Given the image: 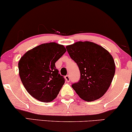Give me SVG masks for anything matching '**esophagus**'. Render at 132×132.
I'll return each mask as SVG.
<instances>
[{"instance_id": "esophagus-1", "label": "esophagus", "mask_w": 132, "mask_h": 132, "mask_svg": "<svg viewBox=\"0 0 132 132\" xmlns=\"http://www.w3.org/2000/svg\"><path fill=\"white\" fill-rule=\"evenodd\" d=\"M65 80H66V81H67V82H69V81H70V77H69V76H65Z\"/></svg>"}]
</instances>
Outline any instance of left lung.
Instances as JSON below:
<instances>
[{"instance_id": "8db88e82", "label": "left lung", "mask_w": 132, "mask_h": 132, "mask_svg": "<svg viewBox=\"0 0 132 132\" xmlns=\"http://www.w3.org/2000/svg\"><path fill=\"white\" fill-rule=\"evenodd\" d=\"M66 47L80 72V79L72 88L84 101L99 99L106 92L114 77L113 56L103 47L90 41H78Z\"/></svg>"}]
</instances>
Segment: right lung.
<instances>
[{"label": "right lung", "instance_id": "right-lung-1", "mask_svg": "<svg viewBox=\"0 0 132 132\" xmlns=\"http://www.w3.org/2000/svg\"><path fill=\"white\" fill-rule=\"evenodd\" d=\"M63 45L44 43L27 51L18 63L23 85L35 99L49 102L55 99L64 78L55 68L56 61L66 52Z\"/></svg>", "mask_w": 132, "mask_h": 132}]
</instances>
